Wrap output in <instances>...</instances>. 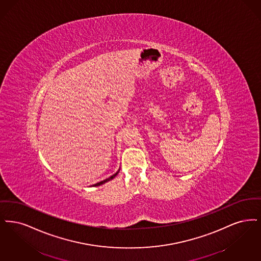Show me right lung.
Masks as SVG:
<instances>
[{
    "instance_id": "obj_1",
    "label": "right lung",
    "mask_w": 261,
    "mask_h": 261,
    "mask_svg": "<svg viewBox=\"0 0 261 261\" xmlns=\"http://www.w3.org/2000/svg\"><path fill=\"white\" fill-rule=\"evenodd\" d=\"M119 171H120V170H118V171H117L116 173H114L113 175H111L110 177H108V178H106V179H104V180H102V181L97 182V183H96V184H94L93 186H99V185H102V184H104L105 182L110 181L111 179H113L114 177H115V176H116V175H117V174L119 173Z\"/></svg>"
}]
</instances>
